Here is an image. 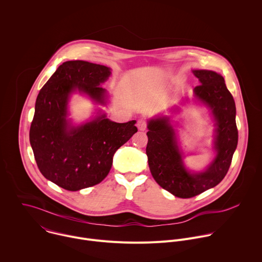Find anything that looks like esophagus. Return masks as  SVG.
I'll return each instance as SVG.
<instances>
[{
  "label": "esophagus",
  "instance_id": "esophagus-1",
  "mask_svg": "<svg viewBox=\"0 0 262 262\" xmlns=\"http://www.w3.org/2000/svg\"><path fill=\"white\" fill-rule=\"evenodd\" d=\"M137 126L140 130H145L147 128V121L145 119H140L137 122Z\"/></svg>",
  "mask_w": 262,
  "mask_h": 262
}]
</instances>
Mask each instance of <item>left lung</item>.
I'll return each mask as SVG.
<instances>
[{"label":"left lung","mask_w":262,"mask_h":262,"mask_svg":"<svg viewBox=\"0 0 262 262\" xmlns=\"http://www.w3.org/2000/svg\"><path fill=\"white\" fill-rule=\"evenodd\" d=\"M201 85L194 87V96L208 106L213 114L216 130V156L202 172H190L182 161L175 130L168 117L151 119L148 123L146 154L150 171L156 183L177 198L190 199L218 185L228 171L237 145L235 104L224 78L213 71L195 70Z\"/></svg>","instance_id":"8db88e82"}]
</instances>
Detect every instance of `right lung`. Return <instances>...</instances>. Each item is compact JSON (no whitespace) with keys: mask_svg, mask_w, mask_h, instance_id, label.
<instances>
[{"mask_svg":"<svg viewBox=\"0 0 262 262\" xmlns=\"http://www.w3.org/2000/svg\"><path fill=\"white\" fill-rule=\"evenodd\" d=\"M108 67L84 60L60 64L36 101L30 142L42 175L57 186L77 191L101 183L109 173L114 153L138 132L136 121L117 123L100 115L79 126L67 119L69 97L75 91L106 104L101 87Z\"/></svg>","mask_w":262,"mask_h":262,"instance_id":"right-lung-1","label":"right lung"}]
</instances>
